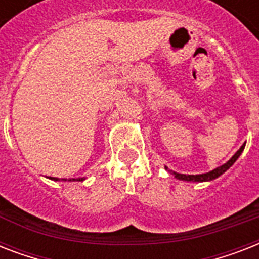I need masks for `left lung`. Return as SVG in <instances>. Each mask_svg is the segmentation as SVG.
Instances as JSON below:
<instances>
[{"instance_id":"8db88e82","label":"left lung","mask_w":259,"mask_h":259,"mask_svg":"<svg viewBox=\"0 0 259 259\" xmlns=\"http://www.w3.org/2000/svg\"><path fill=\"white\" fill-rule=\"evenodd\" d=\"M245 145L246 144H243V145L239 148V150H238L237 153L234 154L233 157L230 158L229 161L226 162V164H223V165H221V166H218V168H215V169H212V170H209V172H207V173H201V175H183V173H177V172H173V170H168V168H166V166H165V169L168 170V172L172 173V175H175V177H176L177 180L191 181V183H203V181L215 180V179H218L219 176H222V175H223L226 170L230 169V166L234 165V162L237 161L238 157L241 156L242 152H243V149H245Z\"/></svg>"}]
</instances>
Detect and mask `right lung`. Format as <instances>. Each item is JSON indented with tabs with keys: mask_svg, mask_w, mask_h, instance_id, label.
Returning a JSON list of instances; mask_svg holds the SVG:
<instances>
[{
	"mask_svg": "<svg viewBox=\"0 0 259 259\" xmlns=\"http://www.w3.org/2000/svg\"><path fill=\"white\" fill-rule=\"evenodd\" d=\"M51 180H54V181H58L59 179L58 177H50ZM63 181H67V179H62ZM83 180H86V177H78V179H70L68 181H83Z\"/></svg>",
	"mask_w": 259,
	"mask_h": 259,
	"instance_id": "1",
	"label": "right lung"
}]
</instances>
